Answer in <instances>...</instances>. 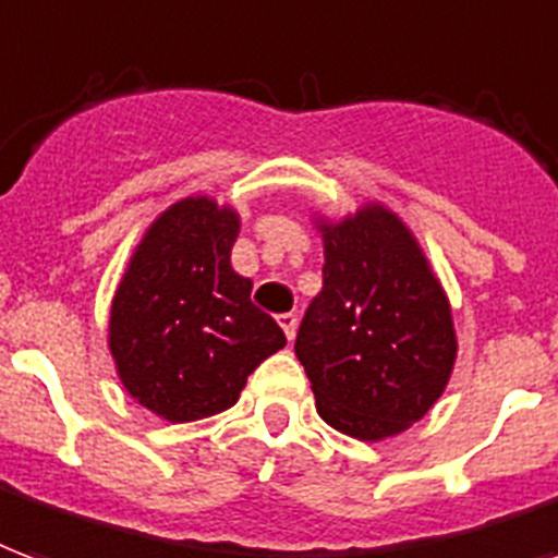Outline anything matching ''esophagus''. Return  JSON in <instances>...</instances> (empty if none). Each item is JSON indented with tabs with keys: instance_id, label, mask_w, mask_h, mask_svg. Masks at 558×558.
Wrapping results in <instances>:
<instances>
[{
	"instance_id": "34e87169",
	"label": "esophagus",
	"mask_w": 558,
	"mask_h": 558,
	"mask_svg": "<svg viewBox=\"0 0 558 558\" xmlns=\"http://www.w3.org/2000/svg\"><path fill=\"white\" fill-rule=\"evenodd\" d=\"M280 328H283V333H287V340H295V328H299V316L295 313H283V316H278Z\"/></svg>"
}]
</instances>
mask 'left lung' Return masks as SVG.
Here are the masks:
<instances>
[{
  "label": "left lung",
  "instance_id": "8db88e82",
  "mask_svg": "<svg viewBox=\"0 0 558 558\" xmlns=\"http://www.w3.org/2000/svg\"><path fill=\"white\" fill-rule=\"evenodd\" d=\"M319 230L322 292L301 319L295 354L328 426L384 440L423 420L452 375L447 292L387 206L366 204Z\"/></svg>",
  "mask_w": 558,
  "mask_h": 558
}]
</instances>
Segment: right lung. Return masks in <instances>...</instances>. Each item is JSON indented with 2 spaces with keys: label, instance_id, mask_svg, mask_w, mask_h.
Segmentation results:
<instances>
[{
  "label": "right lung",
  "instance_id": "obj_1",
  "mask_svg": "<svg viewBox=\"0 0 558 558\" xmlns=\"http://www.w3.org/2000/svg\"><path fill=\"white\" fill-rule=\"evenodd\" d=\"M239 216L185 197L156 218L111 301L109 349L126 393L168 423L236 405L247 375L287 345L230 266Z\"/></svg>",
  "mask_w": 558,
  "mask_h": 558
}]
</instances>
